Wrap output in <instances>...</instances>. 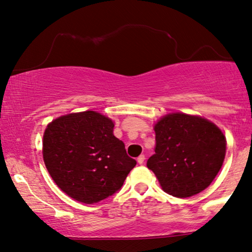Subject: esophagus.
<instances>
[{
	"instance_id": "34e87169",
	"label": "esophagus",
	"mask_w": 252,
	"mask_h": 252,
	"mask_svg": "<svg viewBox=\"0 0 252 252\" xmlns=\"http://www.w3.org/2000/svg\"><path fill=\"white\" fill-rule=\"evenodd\" d=\"M137 161H138V163H139V164H143L144 161H145V155H140V157H138Z\"/></svg>"
}]
</instances>
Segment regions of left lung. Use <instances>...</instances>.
<instances>
[{
    "label": "left lung",
    "instance_id": "left-lung-1",
    "mask_svg": "<svg viewBox=\"0 0 252 252\" xmlns=\"http://www.w3.org/2000/svg\"><path fill=\"white\" fill-rule=\"evenodd\" d=\"M154 130L157 146L147 168L163 190L189 197L207 189L224 162V133L208 120L179 113L165 115Z\"/></svg>",
    "mask_w": 252,
    "mask_h": 252
}]
</instances>
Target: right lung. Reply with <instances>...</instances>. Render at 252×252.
I'll use <instances>...</instances> for the list:
<instances>
[{
  "instance_id": "1",
  "label": "right lung",
  "mask_w": 252,
  "mask_h": 252,
  "mask_svg": "<svg viewBox=\"0 0 252 252\" xmlns=\"http://www.w3.org/2000/svg\"><path fill=\"white\" fill-rule=\"evenodd\" d=\"M113 129L112 120L92 111L60 116L45 129V166L67 195L90 204L121 189L137 162Z\"/></svg>"
}]
</instances>
